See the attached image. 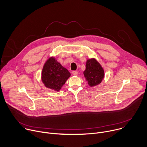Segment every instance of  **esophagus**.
Here are the masks:
<instances>
[{
    "label": "esophagus",
    "instance_id": "esophagus-1",
    "mask_svg": "<svg viewBox=\"0 0 147 147\" xmlns=\"http://www.w3.org/2000/svg\"><path fill=\"white\" fill-rule=\"evenodd\" d=\"M72 74H73L74 76H77V75H78V72L76 71H72Z\"/></svg>",
    "mask_w": 147,
    "mask_h": 147
}]
</instances>
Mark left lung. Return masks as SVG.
<instances>
[{
  "label": "left lung",
  "mask_w": 147,
  "mask_h": 147,
  "mask_svg": "<svg viewBox=\"0 0 147 147\" xmlns=\"http://www.w3.org/2000/svg\"><path fill=\"white\" fill-rule=\"evenodd\" d=\"M84 75L90 87L100 84L104 77V71L99 63L95 59L87 60Z\"/></svg>",
  "instance_id": "obj_1"
}]
</instances>
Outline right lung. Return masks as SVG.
Listing matches in <instances>:
<instances>
[{"instance_id":"obj_1","label":"right lung","mask_w":147,"mask_h":147,"mask_svg":"<svg viewBox=\"0 0 147 147\" xmlns=\"http://www.w3.org/2000/svg\"><path fill=\"white\" fill-rule=\"evenodd\" d=\"M70 73L53 57H51L45 63L42 71V80L45 86L52 90L59 91Z\"/></svg>"}]
</instances>
